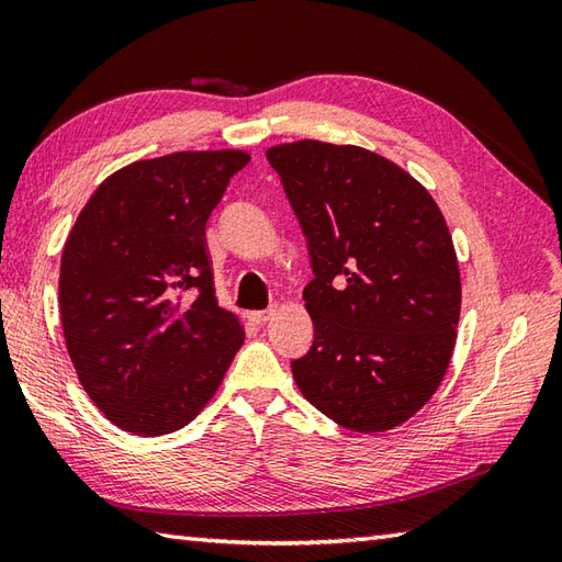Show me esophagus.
Returning a JSON list of instances; mask_svg holds the SVG:
<instances>
[{"label": "esophagus", "instance_id": "34e87169", "mask_svg": "<svg viewBox=\"0 0 562 562\" xmlns=\"http://www.w3.org/2000/svg\"><path fill=\"white\" fill-rule=\"evenodd\" d=\"M278 314V308H268V312H250L248 314V321H254L256 326H262V324H268V321Z\"/></svg>", "mask_w": 562, "mask_h": 562}]
</instances>
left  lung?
Masks as SVG:
<instances>
[{
    "instance_id": "8db88e82",
    "label": "left lung",
    "mask_w": 562,
    "mask_h": 562,
    "mask_svg": "<svg viewBox=\"0 0 562 562\" xmlns=\"http://www.w3.org/2000/svg\"><path fill=\"white\" fill-rule=\"evenodd\" d=\"M300 220L314 280V345L292 374L304 398L352 432H386L445 379L461 274L427 188L376 151L296 139L266 151Z\"/></svg>"
}]
</instances>
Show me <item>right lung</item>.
Returning a JSON list of instances; mask_svg holds the SVG:
<instances>
[{
	"label": "right lung",
	"instance_id": "obj_1",
	"mask_svg": "<svg viewBox=\"0 0 562 562\" xmlns=\"http://www.w3.org/2000/svg\"><path fill=\"white\" fill-rule=\"evenodd\" d=\"M248 161L246 149H202L127 164L69 229L65 345L83 391L125 432L159 437L195 420L246 340L214 296L205 224Z\"/></svg>",
	"mask_w": 562,
	"mask_h": 562
}]
</instances>
